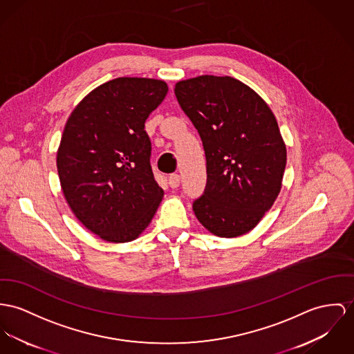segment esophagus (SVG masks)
Returning <instances> with one entry per match:
<instances>
[{
	"instance_id": "1",
	"label": "esophagus",
	"mask_w": 354,
	"mask_h": 354,
	"mask_svg": "<svg viewBox=\"0 0 354 354\" xmlns=\"http://www.w3.org/2000/svg\"><path fill=\"white\" fill-rule=\"evenodd\" d=\"M168 185H169L172 189L179 187V185H180V176H179L178 174L169 175V178H168Z\"/></svg>"
}]
</instances>
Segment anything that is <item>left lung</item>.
Here are the masks:
<instances>
[{
  "label": "left lung",
  "mask_w": 354,
  "mask_h": 354,
  "mask_svg": "<svg viewBox=\"0 0 354 354\" xmlns=\"http://www.w3.org/2000/svg\"><path fill=\"white\" fill-rule=\"evenodd\" d=\"M175 95L206 155L207 183L192 210L214 236H243L281 190L287 149L276 117L253 88L232 77L179 81Z\"/></svg>",
  "instance_id": "8db88e82"
}]
</instances>
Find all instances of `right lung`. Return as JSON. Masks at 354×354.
Segmentation results:
<instances>
[{"mask_svg":"<svg viewBox=\"0 0 354 354\" xmlns=\"http://www.w3.org/2000/svg\"><path fill=\"white\" fill-rule=\"evenodd\" d=\"M167 93L160 80L115 78L90 91L66 122L56 153L63 195L82 225L108 243L136 240L163 199L144 124Z\"/></svg>","mask_w":354,"mask_h":354,"instance_id":"1","label":"right lung"}]
</instances>
